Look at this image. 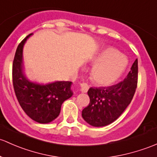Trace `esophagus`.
<instances>
[{"label":"esophagus","mask_w":157,"mask_h":157,"mask_svg":"<svg viewBox=\"0 0 157 157\" xmlns=\"http://www.w3.org/2000/svg\"><path fill=\"white\" fill-rule=\"evenodd\" d=\"M79 90H80V91L82 92H87V91H88L89 90V86L86 83H80V87H79Z\"/></svg>","instance_id":"1"}]
</instances>
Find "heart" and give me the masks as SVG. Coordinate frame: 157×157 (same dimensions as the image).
Instances as JSON below:
<instances>
[{"instance_id": "b5f03b06", "label": "heart", "mask_w": 157, "mask_h": 157, "mask_svg": "<svg viewBox=\"0 0 157 157\" xmlns=\"http://www.w3.org/2000/svg\"><path fill=\"white\" fill-rule=\"evenodd\" d=\"M95 65L91 70L92 78L101 86H110L122 77L128 66V59L117 49L108 47L94 59Z\"/></svg>"}]
</instances>
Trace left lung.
I'll return each mask as SVG.
<instances>
[{
    "instance_id": "1",
    "label": "left lung",
    "mask_w": 157,
    "mask_h": 157,
    "mask_svg": "<svg viewBox=\"0 0 157 157\" xmlns=\"http://www.w3.org/2000/svg\"><path fill=\"white\" fill-rule=\"evenodd\" d=\"M138 83V59L123 81L108 87L90 88V102L82 111L83 120L95 127L108 126L117 119L131 103Z\"/></svg>"
}]
</instances>
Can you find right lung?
Here are the masks:
<instances>
[{"label": "right lung", "instance_id": "1", "mask_svg": "<svg viewBox=\"0 0 157 157\" xmlns=\"http://www.w3.org/2000/svg\"><path fill=\"white\" fill-rule=\"evenodd\" d=\"M28 35L16 49L13 63V83L16 96L25 113L39 123H49L57 118L65 100L73 95L72 82L38 83L28 79L23 64V47Z\"/></svg>", "mask_w": 157, "mask_h": 157}]
</instances>
